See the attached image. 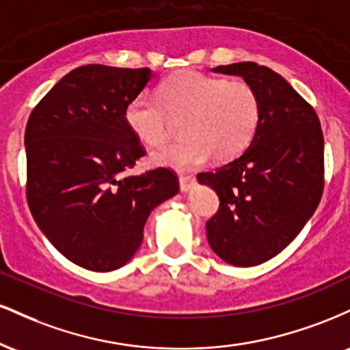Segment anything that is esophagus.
Listing matches in <instances>:
<instances>
[{"label":"esophagus","mask_w":350,"mask_h":350,"mask_svg":"<svg viewBox=\"0 0 350 350\" xmlns=\"http://www.w3.org/2000/svg\"><path fill=\"white\" fill-rule=\"evenodd\" d=\"M194 183H196L194 176H180V178H179L180 191H183V192L191 191V187L194 186Z\"/></svg>","instance_id":"1"}]
</instances>
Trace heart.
<instances>
[{"instance_id": "heart-1", "label": "heart", "mask_w": 350, "mask_h": 350, "mask_svg": "<svg viewBox=\"0 0 350 350\" xmlns=\"http://www.w3.org/2000/svg\"><path fill=\"white\" fill-rule=\"evenodd\" d=\"M158 97L142 92L124 107V122L139 142L159 148L170 136V116L184 118L179 142L154 154V163L189 170L208 156L226 161L240 154L258 130L262 103L250 83L240 80L180 72L166 79Z\"/></svg>"}]
</instances>
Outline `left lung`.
<instances>
[{"label":"left lung","instance_id":"1","mask_svg":"<svg viewBox=\"0 0 350 350\" xmlns=\"http://www.w3.org/2000/svg\"><path fill=\"white\" fill-rule=\"evenodd\" d=\"M212 70L242 77L262 103L258 130L242 156L198 174L220 200L206 224L211 248L228 265L255 267L284 250L319 206L324 136L314 108L276 72L255 62Z\"/></svg>","mask_w":350,"mask_h":350}]
</instances>
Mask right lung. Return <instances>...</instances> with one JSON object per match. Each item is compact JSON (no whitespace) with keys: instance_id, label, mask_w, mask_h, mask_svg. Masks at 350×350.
I'll return each instance as SVG.
<instances>
[{"instance_id":"obj_1","label":"right lung","mask_w":350,"mask_h":350,"mask_svg":"<svg viewBox=\"0 0 350 350\" xmlns=\"http://www.w3.org/2000/svg\"><path fill=\"white\" fill-rule=\"evenodd\" d=\"M151 79L148 67H77L27 120L31 214L47 240L87 270L113 271L130 262L152 208L179 192L167 167L126 176L144 150L126 126L124 107Z\"/></svg>"}]
</instances>
